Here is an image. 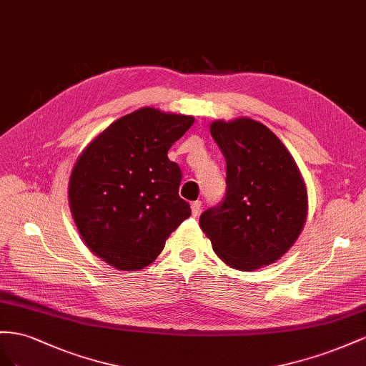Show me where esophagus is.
Masks as SVG:
<instances>
[{
	"label": "esophagus",
	"instance_id": "1",
	"mask_svg": "<svg viewBox=\"0 0 366 366\" xmlns=\"http://www.w3.org/2000/svg\"><path fill=\"white\" fill-rule=\"evenodd\" d=\"M201 208H202V202H201V201H194V202H192V213H193V216H197V214H199Z\"/></svg>",
	"mask_w": 366,
	"mask_h": 366
}]
</instances>
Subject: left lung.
I'll return each instance as SVG.
<instances>
[{
	"label": "left lung",
	"mask_w": 366,
	"mask_h": 366,
	"mask_svg": "<svg viewBox=\"0 0 366 366\" xmlns=\"http://www.w3.org/2000/svg\"><path fill=\"white\" fill-rule=\"evenodd\" d=\"M210 133L227 162L224 199L199 224L229 267L253 271L293 247L307 219V189L285 145L249 118L214 121Z\"/></svg>",
	"instance_id": "left-lung-1"
}]
</instances>
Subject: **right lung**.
<instances>
[{
    "mask_svg": "<svg viewBox=\"0 0 366 366\" xmlns=\"http://www.w3.org/2000/svg\"><path fill=\"white\" fill-rule=\"evenodd\" d=\"M193 117L144 107L114 121L78 158L69 204L82 241L118 269H141L192 214L179 165L167 152Z\"/></svg>",
    "mask_w": 366,
    "mask_h": 366,
    "instance_id": "add662e5",
    "label": "right lung"
}]
</instances>
